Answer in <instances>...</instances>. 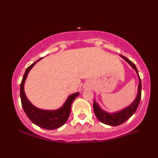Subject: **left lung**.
<instances>
[{
  "instance_id": "obj_1",
  "label": "left lung",
  "mask_w": 158,
  "mask_h": 158,
  "mask_svg": "<svg viewBox=\"0 0 158 158\" xmlns=\"http://www.w3.org/2000/svg\"><path fill=\"white\" fill-rule=\"evenodd\" d=\"M123 59H125L127 62L135 70L136 73H137V76L139 78V85H138V91H137V95L136 99H135L133 102L128 106L127 108H124V109L119 110V111L116 112V113H107L106 111L103 110L99 108L98 104L95 101H94V110L95 113L96 117L99 119L100 122H102L104 124L108 125V126H117L119 125L122 124L124 122H126L128 119L135 113L136 110L137 109V107L139 106V101L141 99V90H142V85H141V80L138 74V71L137 69L136 68L135 64H134L132 61H131L126 57L123 56L122 55H119Z\"/></svg>"
}]
</instances>
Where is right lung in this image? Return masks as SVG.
Returning <instances> with one entry per match:
<instances>
[{"mask_svg": "<svg viewBox=\"0 0 158 158\" xmlns=\"http://www.w3.org/2000/svg\"><path fill=\"white\" fill-rule=\"evenodd\" d=\"M41 59L42 58H41L30 66H29L27 68L26 71H25L21 83V87H20V96H21V105H22L23 109L26 113L28 118L36 126L44 128V129H56V128L63 126L67 122L69 116H70L72 102L78 97L79 93L77 92V93L73 94L69 96L62 107L58 110H48L39 109V108H37L36 107L34 106L33 105H32L31 102L27 98L26 95H25L23 86H24L25 80H26L30 70L34 66V64L37 61L41 60Z\"/></svg>", "mask_w": 158, "mask_h": 158, "instance_id": "add662e5", "label": "right lung"}]
</instances>
